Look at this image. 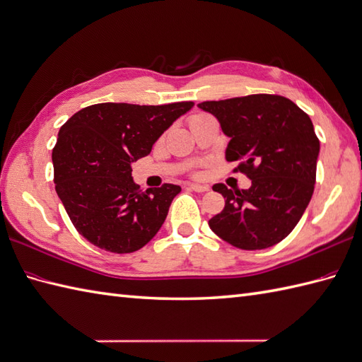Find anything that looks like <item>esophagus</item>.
<instances>
[{
	"instance_id": "34e87169",
	"label": "esophagus",
	"mask_w": 362,
	"mask_h": 362,
	"mask_svg": "<svg viewBox=\"0 0 362 362\" xmlns=\"http://www.w3.org/2000/svg\"><path fill=\"white\" fill-rule=\"evenodd\" d=\"M188 188L192 189V191H196V192H205V191L209 189L208 185H199V183H189Z\"/></svg>"
}]
</instances>
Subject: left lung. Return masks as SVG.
Returning a JSON list of instances; mask_svg holds the SVG:
<instances>
[{"mask_svg":"<svg viewBox=\"0 0 362 362\" xmlns=\"http://www.w3.org/2000/svg\"><path fill=\"white\" fill-rule=\"evenodd\" d=\"M214 115L230 139L228 162L251 179L234 192L213 187L226 199L222 213L208 225L240 250H264L291 233L313 196L319 140L310 117L291 100L255 94L197 105Z\"/></svg>","mask_w":362,"mask_h":362,"instance_id":"left-lung-1","label":"left lung"}]
</instances>
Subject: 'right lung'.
<instances>
[{
  "instance_id": "add662e5",
  "label": "right lung",
  "mask_w": 362,
  "mask_h": 362,
  "mask_svg": "<svg viewBox=\"0 0 362 362\" xmlns=\"http://www.w3.org/2000/svg\"><path fill=\"white\" fill-rule=\"evenodd\" d=\"M194 106L98 103L74 114L52 151L55 191L75 228L92 245L132 253L162 228L179 185L140 191L132 163Z\"/></svg>"
}]
</instances>
